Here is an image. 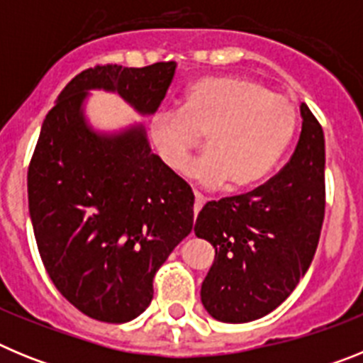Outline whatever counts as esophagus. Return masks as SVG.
<instances>
[{"label":"esophagus","instance_id":"1","mask_svg":"<svg viewBox=\"0 0 363 363\" xmlns=\"http://www.w3.org/2000/svg\"><path fill=\"white\" fill-rule=\"evenodd\" d=\"M205 203V198L201 196L200 192H194V214H198L201 211V207H203Z\"/></svg>","mask_w":363,"mask_h":363}]
</instances>
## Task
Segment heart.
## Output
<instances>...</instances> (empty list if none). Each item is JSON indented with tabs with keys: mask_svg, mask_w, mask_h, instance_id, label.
<instances>
[{
	"mask_svg": "<svg viewBox=\"0 0 363 363\" xmlns=\"http://www.w3.org/2000/svg\"><path fill=\"white\" fill-rule=\"evenodd\" d=\"M294 129L293 101L243 76L201 79L189 86L179 108H163L150 118V138L167 167L187 174L192 152L205 136L209 150L194 174L207 185L230 179L233 189H251L267 179Z\"/></svg>",
	"mask_w": 363,
	"mask_h": 363,
	"instance_id": "b5f03b06",
	"label": "heart"
}]
</instances>
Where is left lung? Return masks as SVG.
<instances>
[{"instance_id":"obj_1","label":"left lung","mask_w":363,"mask_h":363,"mask_svg":"<svg viewBox=\"0 0 363 363\" xmlns=\"http://www.w3.org/2000/svg\"><path fill=\"white\" fill-rule=\"evenodd\" d=\"M301 134L278 174L255 191L207 201L194 233L216 256L201 301L227 323L258 320L289 296L309 269L325 213V140L301 104Z\"/></svg>"}]
</instances>
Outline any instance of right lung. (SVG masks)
I'll return each mask as SVG.
<instances>
[{
    "mask_svg": "<svg viewBox=\"0 0 363 363\" xmlns=\"http://www.w3.org/2000/svg\"><path fill=\"white\" fill-rule=\"evenodd\" d=\"M174 62L79 72L45 116L28 165V211L41 262L78 311L107 323L136 318L154 274L192 230L194 194L156 154L145 130L99 136L85 125L89 89L116 91L142 114L160 107Z\"/></svg>",
    "mask_w": 363,
    "mask_h": 363,
    "instance_id": "right-lung-1",
    "label": "right lung"
}]
</instances>
